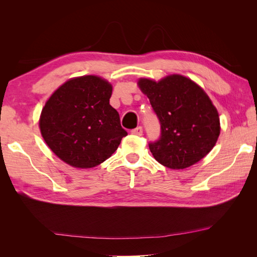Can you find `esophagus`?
I'll use <instances>...</instances> for the list:
<instances>
[{"label": "esophagus", "mask_w": 257, "mask_h": 257, "mask_svg": "<svg viewBox=\"0 0 257 257\" xmlns=\"http://www.w3.org/2000/svg\"><path fill=\"white\" fill-rule=\"evenodd\" d=\"M143 133H144V130H143L142 126H138V127L134 128V130H132V134H134V135L142 136Z\"/></svg>", "instance_id": "esophagus-1"}]
</instances>
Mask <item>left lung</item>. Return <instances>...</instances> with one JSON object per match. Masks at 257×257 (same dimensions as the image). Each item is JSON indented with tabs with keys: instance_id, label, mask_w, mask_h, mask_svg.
<instances>
[{
	"instance_id": "1",
	"label": "left lung",
	"mask_w": 257,
	"mask_h": 257,
	"mask_svg": "<svg viewBox=\"0 0 257 257\" xmlns=\"http://www.w3.org/2000/svg\"><path fill=\"white\" fill-rule=\"evenodd\" d=\"M138 85L160 121V138L149 143L160 164L183 169L211 151L220 135L219 113L198 84L172 75L159 82L141 79Z\"/></svg>"
}]
</instances>
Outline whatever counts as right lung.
<instances>
[{
    "label": "right lung",
    "mask_w": 257,
    "mask_h": 257,
    "mask_svg": "<svg viewBox=\"0 0 257 257\" xmlns=\"http://www.w3.org/2000/svg\"><path fill=\"white\" fill-rule=\"evenodd\" d=\"M111 93L109 82L97 76H82L62 84L43 108L42 136L68 165H99L127 135L118 111L109 104Z\"/></svg>",
    "instance_id": "1"
}]
</instances>
